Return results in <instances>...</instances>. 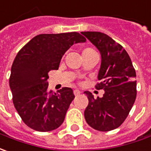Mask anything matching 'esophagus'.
Masks as SVG:
<instances>
[{"label":"esophagus","mask_w":151,"mask_h":151,"mask_svg":"<svg viewBox=\"0 0 151 151\" xmlns=\"http://www.w3.org/2000/svg\"><path fill=\"white\" fill-rule=\"evenodd\" d=\"M80 93H81V92L79 91L78 89H75V90H74V95H75V96H78Z\"/></svg>","instance_id":"1"}]
</instances>
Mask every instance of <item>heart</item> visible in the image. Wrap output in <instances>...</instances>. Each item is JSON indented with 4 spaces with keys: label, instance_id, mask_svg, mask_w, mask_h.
<instances>
[{
    "label": "heart",
    "instance_id": "b5f03b06",
    "mask_svg": "<svg viewBox=\"0 0 151 151\" xmlns=\"http://www.w3.org/2000/svg\"><path fill=\"white\" fill-rule=\"evenodd\" d=\"M94 51L92 49V48H89V47H88V48H85V49L83 50V52H82V54H84V53H89V52H93Z\"/></svg>",
    "mask_w": 151,
    "mask_h": 151
}]
</instances>
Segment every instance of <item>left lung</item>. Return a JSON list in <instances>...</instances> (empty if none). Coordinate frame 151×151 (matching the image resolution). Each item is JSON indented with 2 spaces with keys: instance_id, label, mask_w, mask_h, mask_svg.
Here are the masks:
<instances>
[{
  "instance_id": "left-lung-1",
  "label": "left lung",
  "mask_w": 151,
  "mask_h": 151,
  "mask_svg": "<svg viewBox=\"0 0 151 151\" xmlns=\"http://www.w3.org/2000/svg\"><path fill=\"white\" fill-rule=\"evenodd\" d=\"M99 51L101 65L96 89H104L96 99L85 91L88 105L84 111L86 122L99 131L119 127L127 118L136 99V73L127 52L108 35L99 32H81Z\"/></svg>"
}]
</instances>
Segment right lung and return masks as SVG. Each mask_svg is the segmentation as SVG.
Masks as SVG:
<instances>
[{
    "instance_id": "right-lung-1",
    "label": "right lung",
    "mask_w": 151,
    "mask_h": 151,
    "mask_svg": "<svg viewBox=\"0 0 151 151\" xmlns=\"http://www.w3.org/2000/svg\"><path fill=\"white\" fill-rule=\"evenodd\" d=\"M85 42L78 32L40 34L17 54L9 84L14 106L28 127L47 132L64 121L75 96L70 88H63L58 93L48 90L47 73L58 69L63 56L73 45Z\"/></svg>"
}]
</instances>
